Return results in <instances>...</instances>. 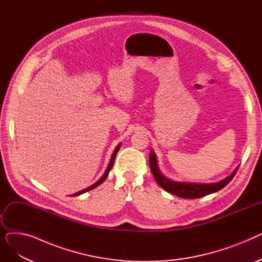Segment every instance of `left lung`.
I'll return each mask as SVG.
<instances>
[{
	"mask_svg": "<svg viewBox=\"0 0 262 262\" xmlns=\"http://www.w3.org/2000/svg\"><path fill=\"white\" fill-rule=\"evenodd\" d=\"M149 168L152 171V174L155 178L157 184L163 189L168 191L169 193L174 194L178 198L183 199H199L205 195L221 190L224 188L235 176L239 167L231 172L230 175L223 178V180L215 182V183H191V182H176L171 180V178L164 176L158 167L157 156L154 150L152 149L149 152Z\"/></svg>",
	"mask_w": 262,
	"mask_h": 262,
	"instance_id": "left-lung-1",
	"label": "left lung"
}]
</instances>
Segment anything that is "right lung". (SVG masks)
<instances>
[{
    "mask_svg": "<svg viewBox=\"0 0 262 262\" xmlns=\"http://www.w3.org/2000/svg\"><path fill=\"white\" fill-rule=\"evenodd\" d=\"M120 146H121V143H119L117 146H116V148H115V150H114V153H113V155H112V158H110V161H109V164H108V167H107V169L105 170V172H104V174L102 175V177L100 178V180L96 182V183H94L93 185H91L90 187H88V188H86V189H82V190H80V191H78V192H76V193H74V194H72L73 196H76V195H79V194H82V193H85V192H87V191H90V190H92V189H94V188H96L98 187L99 185H101L106 178H107V176H108V174H109V172H110V170H112V168H113V166H114V162H115V158H116V156H117V153L119 152V149H120Z\"/></svg>",
    "mask_w": 262,
    "mask_h": 262,
    "instance_id": "right-lung-1",
    "label": "right lung"
}]
</instances>
